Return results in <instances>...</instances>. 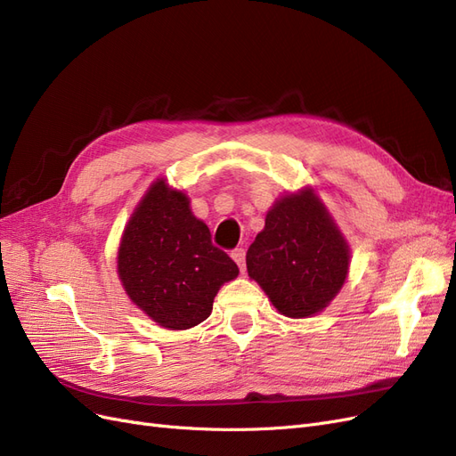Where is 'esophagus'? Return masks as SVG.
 Wrapping results in <instances>:
<instances>
[{"instance_id": "esophagus-1", "label": "esophagus", "mask_w": 456, "mask_h": 456, "mask_svg": "<svg viewBox=\"0 0 456 456\" xmlns=\"http://www.w3.org/2000/svg\"><path fill=\"white\" fill-rule=\"evenodd\" d=\"M232 258L236 260V265L240 266L241 273H245V251H243V249H236V251H232Z\"/></svg>"}]
</instances>
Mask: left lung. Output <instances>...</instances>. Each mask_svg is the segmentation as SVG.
<instances>
[{"instance_id": "obj_1", "label": "left lung", "mask_w": 456, "mask_h": 456, "mask_svg": "<svg viewBox=\"0 0 456 456\" xmlns=\"http://www.w3.org/2000/svg\"><path fill=\"white\" fill-rule=\"evenodd\" d=\"M245 260L273 308L300 320L323 312L340 293L350 245L315 190L302 186L273 201Z\"/></svg>"}]
</instances>
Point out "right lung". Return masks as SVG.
Here are the masks:
<instances>
[{
	"mask_svg": "<svg viewBox=\"0 0 456 456\" xmlns=\"http://www.w3.org/2000/svg\"><path fill=\"white\" fill-rule=\"evenodd\" d=\"M240 268L211 243L184 190L156 178L134 207L118 247V278L133 305L169 330L196 327L211 315L220 287Z\"/></svg>",
	"mask_w": 456,
	"mask_h": 456,
	"instance_id": "add662e5",
	"label": "right lung"
}]
</instances>
